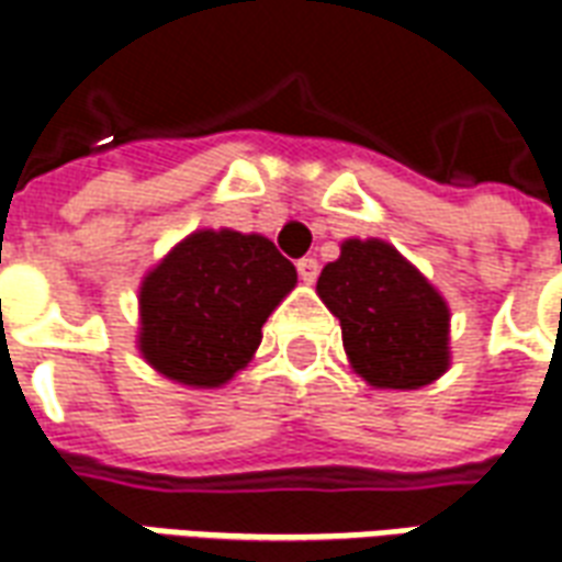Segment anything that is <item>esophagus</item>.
Masks as SVG:
<instances>
[{
	"label": "esophagus",
	"mask_w": 562,
	"mask_h": 562,
	"mask_svg": "<svg viewBox=\"0 0 562 562\" xmlns=\"http://www.w3.org/2000/svg\"><path fill=\"white\" fill-rule=\"evenodd\" d=\"M297 273H301V280L306 282V285H313V282L318 280V259L306 256V259L297 261Z\"/></svg>",
	"instance_id": "esophagus-1"
}]
</instances>
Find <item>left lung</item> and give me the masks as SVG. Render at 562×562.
Segmentation results:
<instances>
[{"label":"left lung","mask_w":562,"mask_h":562,"mask_svg":"<svg viewBox=\"0 0 562 562\" xmlns=\"http://www.w3.org/2000/svg\"><path fill=\"white\" fill-rule=\"evenodd\" d=\"M318 297L339 318L345 355L366 384L417 390L450 366V306L386 240H345Z\"/></svg>","instance_id":"left-lung-1"}]
</instances>
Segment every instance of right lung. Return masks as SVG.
<instances>
[{
  "mask_svg": "<svg viewBox=\"0 0 562 562\" xmlns=\"http://www.w3.org/2000/svg\"><path fill=\"white\" fill-rule=\"evenodd\" d=\"M297 270L261 235L199 228L139 285V355L169 381L223 386L252 360Z\"/></svg>",
  "mask_w": 562,
  "mask_h": 562,
  "instance_id": "obj_1",
  "label": "right lung"
}]
</instances>
